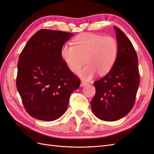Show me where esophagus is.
Listing matches in <instances>:
<instances>
[{
    "label": "esophagus",
    "instance_id": "esophagus-1",
    "mask_svg": "<svg viewBox=\"0 0 154 154\" xmlns=\"http://www.w3.org/2000/svg\"><path fill=\"white\" fill-rule=\"evenodd\" d=\"M86 85H87V83H85V82H83V81H81V87H84V86H85Z\"/></svg>",
    "mask_w": 154,
    "mask_h": 154
}]
</instances>
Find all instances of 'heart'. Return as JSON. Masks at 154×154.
<instances>
[{
  "label": "heart",
  "mask_w": 154,
  "mask_h": 154,
  "mask_svg": "<svg viewBox=\"0 0 154 154\" xmlns=\"http://www.w3.org/2000/svg\"><path fill=\"white\" fill-rule=\"evenodd\" d=\"M73 45H64L61 56L73 73H77L86 61L87 64L77 73L83 80H91L98 73H108L115 65L119 51L115 38L83 33L73 39Z\"/></svg>",
  "instance_id": "1"
}]
</instances>
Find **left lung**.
Returning <instances> with one entry per match:
<instances>
[{
  "instance_id": "8db88e82",
  "label": "left lung",
  "mask_w": 154,
  "mask_h": 154,
  "mask_svg": "<svg viewBox=\"0 0 154 154\" xmlns=\"http://www.w3.org/2000/svg\"><path fill=\"white\" fill-rule=\"evenodd\" d=\"M118 56L108 73L94 83L96 93L91 100L92 112L106 121H117L134 106L140 83L138 58L131 41L116 26Z\"/></svg>"
}]
</instances>
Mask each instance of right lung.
I'll return each instance as SVG.
<instances>
[{
  "instance_id": "1",
  "label": "right lung",
  "mask_w": 154,
  "mask_h": 154,
  "mask_svg": "<svg viewBox=\"0 0 154 154\" xmlns=\"http://www.w3.org/2000/svg\"><path fill=\"white\" fill-rule=\"evenodd\" d=\"M73 33L41 29L28 41L17 63L16 86L27 112L35 119H58L68 106L71 94L80 86L61 56Z\"/></svg>"
}]
</instances>
